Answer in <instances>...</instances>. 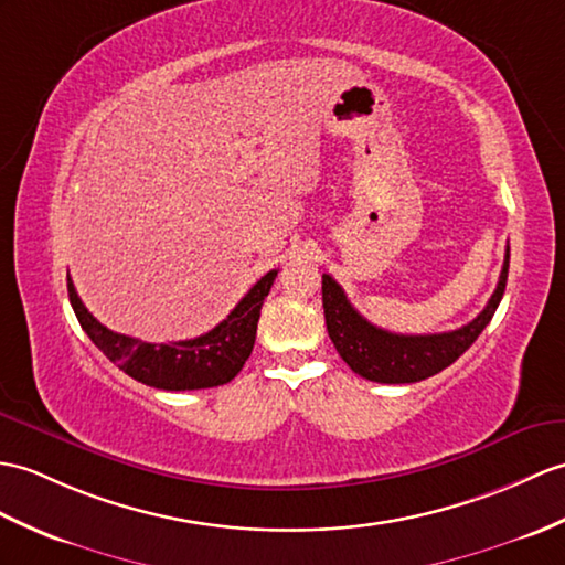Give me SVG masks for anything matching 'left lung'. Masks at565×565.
Masks as SVG:
<instances>
[{
	"mask_svg": "<svg viewBox=\"0 0 565 565\" xmlns=\"http://www.w3.org/2000/svg\"><path fill=\"white\" fill-rule=\"evenodd\" d=\"M508 265L510 247L505 250L501 279H498L487 308L475 320L460 327V330L440 334H395L383 330V327H375L349 303L344 288L330 274H322V308L327 332H330L339 356L361 377L387 385L418 383V380H426L448 369L450 363H455L477 342V337L491 322L498 303H501L508 281Z\"/></svg>",
	"mask_w": 565,
	"mask_h": 565,
	"instance_id": "obj_1",
	"label": "left lung"
}]
</instances>
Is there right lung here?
Masks as SVG:
<instances>
[{
  "mask_svg": "<svg viewBox=\"0 0 565 565\" xmlns=\"http://www.w3.org/2000/svg\"><path fill=\"white\" fill-rule=\"evenodd\" d=\"M274 279H277V269L267 271L212 332L168 344H149L108 330L86 310L70 277L67 291L78 324L117 369L149 387L178 392L226 385L241 373L253 353L259 310L269 296Z\"/></svg>",
  "mask_w": 565,
  "mask_h": 565,
  "instance_id": "right-lung-1",
  "label": "right lung"
}]
</instances>
